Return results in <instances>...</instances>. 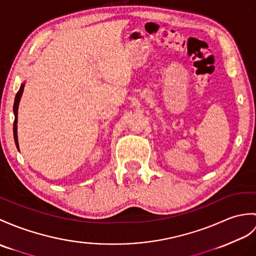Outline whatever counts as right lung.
<instances>
[{"mask_svg": "<svg viewBox=\"0 0 256 256\" xmlns=\"http://www.w3.org/2000/svg\"><path fill=\"white\" fill-rule=\"evenodd\" d=\"M24 92V84H22L20 90L17 92L16 96H15V101H14V114H15V120H14V138H15V142L17 147H18V140H17V112H18V104H20V100L22 97V94Z\"/></svg>", "mask_w": 256, "mask_h": 256, "instance_id": "1", "label": "right lung"}]
</instances>
